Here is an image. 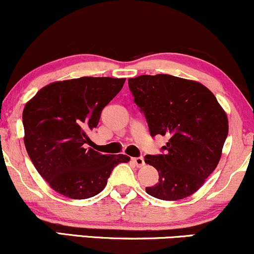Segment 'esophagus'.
Wrapping results in <instances>:
<instances>
[{"label":"esophagus","mask_w":254,"mask_h":254,"mask_svg":"<svg viewBox=\"0 0 254 254\" xmlns=\"http://www.w3.org/2000/svg\"><path fill=\"white\" fill-rule=\"evenodd\" d=\"M132 160H133V163L138 166V168H141V166H144V164H145V160L142 157H134V158H132Z\"/></svg>","instance_id":"1"}]
</instances>
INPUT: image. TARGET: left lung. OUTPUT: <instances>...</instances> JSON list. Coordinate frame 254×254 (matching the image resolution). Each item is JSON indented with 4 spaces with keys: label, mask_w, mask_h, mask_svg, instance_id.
Here are the masks:
<instances>
[{
    "label": "left lung",
    "mask_w": 254,
    "mask_h": 254,
    "mask_svg": "<svg viewBox=\"0 0 254 254\" xmlns=\"http://www.w3.org/2000/svg\"><path fill=\"white\" fill-rule=\"evenodd\" d=\"M134 102L144 113L151 136L169 138L162 153L145 157L158 183L146 192L164 201L192 195L215 170L228 135V119L203 84L170 74L128 79Z\"/></svg>",
    "instance_id": "left-lung-1"
}]
</instances>
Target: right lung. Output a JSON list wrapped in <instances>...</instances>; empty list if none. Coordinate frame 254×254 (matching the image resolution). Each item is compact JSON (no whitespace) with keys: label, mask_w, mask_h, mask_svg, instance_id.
I'll list each match as a JSON object with an SVG mask.
<instances>
[{"label":"right lung","mask_w":254,"mask_h":254,"mask_svg":"<svg viewBox=\"0 0 254 254\" xmlns=\"http://www.w3.org/2000/svg\"><path fill=\"white\" fill-rule=\"evenodd\" d=\"M125 78L82 77L44 86L22 113L25 146L33 165L61 195L84 199L100 193L113 169L129 162L125 154L85 148L104 107Z\"/></svg>","instance_id":"add662e5"}]
</instances>
